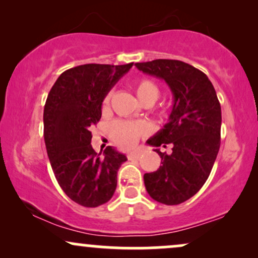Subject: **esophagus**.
Instances as JSON below:
<instances>
[{
  "mask_svg": "<svg viewBox=\"0 0 258 258\" xmlns=\"http://www.w3.org/2000/svg\"><path fill=\"white\" fill-rule=\"evenodd\" d=\"M139 156H141V154H139L138 152H133V153H130L128 155H127V158H128L130 160H132V159H139Z\"/></svg>",
  "mask_w": 258,
  "mask_h": 258,
  "instance_id": "esophagus-1",
  "label": "esophagus"
}]
</instances>
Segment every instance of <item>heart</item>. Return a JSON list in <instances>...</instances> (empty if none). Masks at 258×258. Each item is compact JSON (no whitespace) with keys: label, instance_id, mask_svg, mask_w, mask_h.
<instances>
[{"label":"heart","instance_id":"1","mask_svg":"<svg viewBox=\"0 0 258 258\" xmlns=\"http://www.w3.org/2000/svg\"><path fill=\"white\" fill-rule=\"evenodd\" d=\"M135 90L137 93L138 98L141 99L142 103H154L158 99L160 94L159 86L150 79H139L136 81ZM111 98V92L109 91L105 93L104 98L102 100V108L106 109L109 105ZM111 136L114 141L119 144L120 147L128 149L136 146L138 139L142 136H146L149 132V126L147 125L144 121H126V120H119L115 121L111 125Z\"/></svg>","mask_w":258,"mask_h":258}]
</instances>
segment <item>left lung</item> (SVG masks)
Here are the masks:
<instances>
[{
  "label": "left lung",
  "mask_w": 258,
  "mask_h": 258,
  "mask_svg": "<svg viewBox=\"0 0 258 258\" xmlns=\"http://www.w3.org/2000/svg\"><path fill=\"white\" fill-rule=\"evenodd\" d=\"M144 74L164 79L173 93L168 122L147 143L172 147L161 153V166L144 174L148 194L158 203L178 205L205 184L221 146V104L211 81L201 70L173 59L136 63Z\"/></svg>",
  "instance_id": "left-lung-1"
}]
</instances>
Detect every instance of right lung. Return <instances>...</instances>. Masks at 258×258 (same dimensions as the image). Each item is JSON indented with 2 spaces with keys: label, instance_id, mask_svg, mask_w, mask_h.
<instances>
[{
  "label": "right lung",
  "instance_id": "1",
  "mask_svg": "<svg viewBox=\"0 0 258 258\" xmlns=\"http://www.w3.org/2000/svg\"><path fill=\"white\" fill-rule=\"evenodd\" d=\"M85 64L68 69L49 91L43 110V137L55 178L73 201L85 207L114 195L123 154L106 147L103 156L91 146V127L102 117L105 93L132 68Z\"/></svg>",
  "mask_w": 258,
  "mask_h": 258
}]
</instances>
